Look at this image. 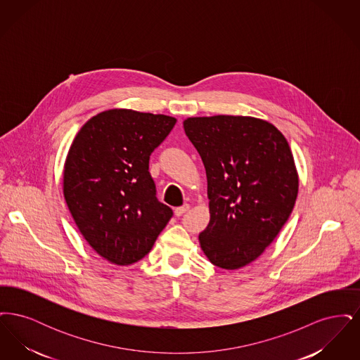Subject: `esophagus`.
<instances>
[{"mask_svg":"<svg viewBox=\"0 0 360 360\" xmlns=\"http://www.w3.org/2000/svg\"><path fill=\"white\" fill-rule=\"evenodd\" d=\"M188 209H190V206H188V204H185V205L179 206V207H175V209H174V213H175L176 217H179V216H182L184 213H186Z\"/></svg>","mask_w":360,"mask_h":360,"instance_id":"34e87169","label":"esophagus"}]
</instances>
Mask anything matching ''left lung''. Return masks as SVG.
Masks as SVG:
<instances>
[{"label":"left lung","instance_id":"1","mask_svg":"<svg viewBox=\"0 0 360 360\" xmlns=\"http://www.w3.org/2000/svg\"><path fill=\"white\" fill-rule=\"evenodd\" d=\"M188 140L207 178L210 221L198 236L217 267L238 270L263 254L288 221L298 174L286 137L250 116L188 117Z\"/></svg>","mask_w":360,"mask_h":360}]
</instances>
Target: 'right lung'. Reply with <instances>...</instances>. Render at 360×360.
Instances as JSON below:
<instances>
[{"label":"right lung","mask_w":360,"mask_h":360,"mask_svg":"<svg viewBox=\"0 0 360 360\" xmlns=\"http://www.w3.org/2000/svg\"><path fill=\"white\" fill-rule=\"evenodd\" d=\"M176 119L110 109L79 129L65 162L63 194L90 247L119 266L146 257L172 219L156 198L150 155Z\"/></svg>","instance_id":"add662e5"}]
</instances>
